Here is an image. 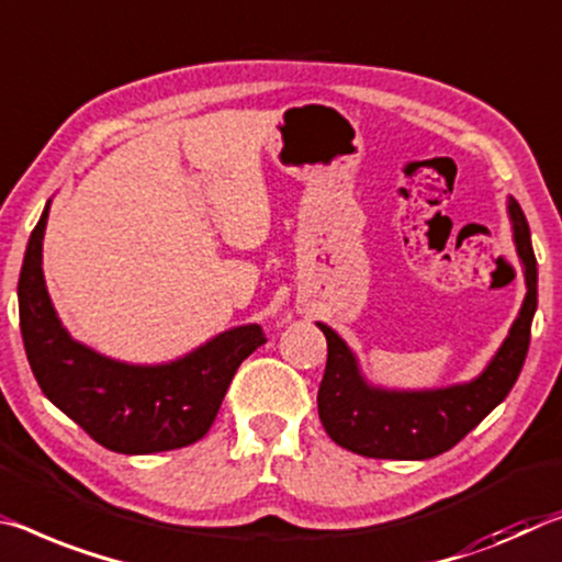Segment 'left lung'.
Masks as SVG:
<instances>
[{"label": "left lung", "instance_id": "8db88e82", "mask_svg": "<svg viewBox=\"0 0 562 562\" xmlns=\"http://www.w3.org/2000/svg\"><path fill=\"white\" fill-rule=\"evenodd\" d=\"M513 237L525 270L528 295L501 350L475 380L440 390H385L362 378L358 360L333 327L317 323L327 337V364L317 390V413L325 432L340 448L380 460H427L458 445L503 403L518 380L530 347L538 307V262L520 204L507 202Z\"/></svg>", "mask_w": 562, "mask_h": 562}]
</instances>
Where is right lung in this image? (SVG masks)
<instances>
[{
  "label": "right lung",
  "mask_w": 562,
  "mask_h": 562,
  "mask_svg": "<svg viewBox=\"0 0 562 562\" xmlns=\"http://www.w3.org/2000/svg\"><path fill=\"white\" fill-rule=\"evenodd\" d=\"M49 202L26 245L16 297L26 360L42 393L89 438L122 456L177 450L198 442L245 358L267 342L260 325L225 329L165 364H127L72 340L61 327L42 272Z\"/></svg>",
  "instance_id": "right-lung-1"
}]
</instances>
